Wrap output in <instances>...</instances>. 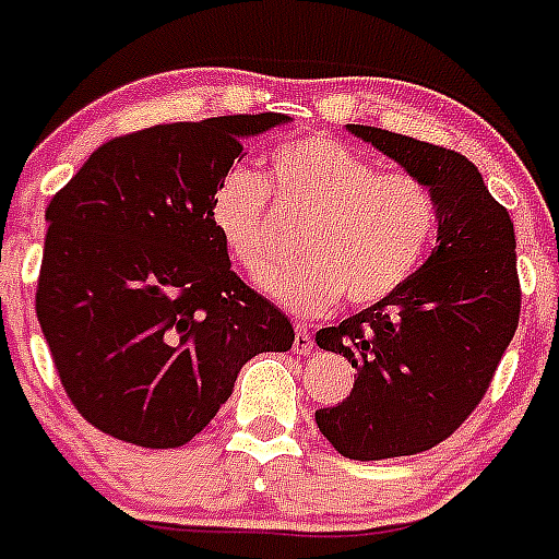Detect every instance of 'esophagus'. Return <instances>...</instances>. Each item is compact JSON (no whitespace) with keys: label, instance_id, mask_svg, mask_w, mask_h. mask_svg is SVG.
I'll return each instance as SVG.
<instances>
[{"label":"esophagus","instance_id":"34e87169","mask_svg":"<svg viewBox=\"0 0 559 559\" xmlns=\"http://www.w3.org/2000/svg\"><path fill=\"white\" fill-rule=\"evenodd\" d=\"M296 335H294V353L296 355H310L313 353V335L305 322H296Z\"/></svg>","mask_w":559,"mask_h":559}]
</instances>
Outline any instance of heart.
<instances>
[{"label": "heart", "instance_id": "b5f03b06", "mask_svg": "<svg viewBox=\"0 0 559 559\" xmlns=\"http://www.w3.org/2000/svg\"><path fill=\"white\" fill-rule=\"evenodd\" d=\"M269 190L308 215L302 254L269 271L263 288L296 313H322L344 296L349 308L386 302L437 243L439 204L412 173H383L347 142L310 133L274 147ZM269 190L249 167H229L210 192V226L229 257L257 276L271 263Z\"/></svg>", "mask_w": 559, "mask_h": 559}]
</instances>
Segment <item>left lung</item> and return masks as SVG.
<instances>
[{
	"instance_id": "8db88e82",
	"label": "left lung",
	"mask_w": 559,
	"mask_h": 559,
	"mask_svg": "<svg viewBox=\"0 0 559 559\" xmlns=\"http://www.w3.org/2000/svg\"><path fill=\"white\" fill-rule=\"evenodd\" d=\"M439 204L437 249L386 302L322 328L316 344L358 369L349 397L316 426L347 459L414 456L451 437L490 389L521 316L515 229L462 153L372 126H347Z\"/></svg>"
}]
</instances>
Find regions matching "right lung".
<instances>
[{
  "label": "right lung",
  "instance_id": "right-lung-1",
  "mask_svg": "<svg viewBox=\"0 0 559 559\" xmlns=\"http://www.w3.org/2000/svg\"><path fill=\"white\" fill-rule=\"evenodd\" d=\"M285 114L170 122L108 140L47 206L36 313L81 417L140 448L210 426L237 372L294 324L231 271L215 181Z\"/></svg>",
  "mask_w": 559,
  "mask_h": 559
}]
</instances>
